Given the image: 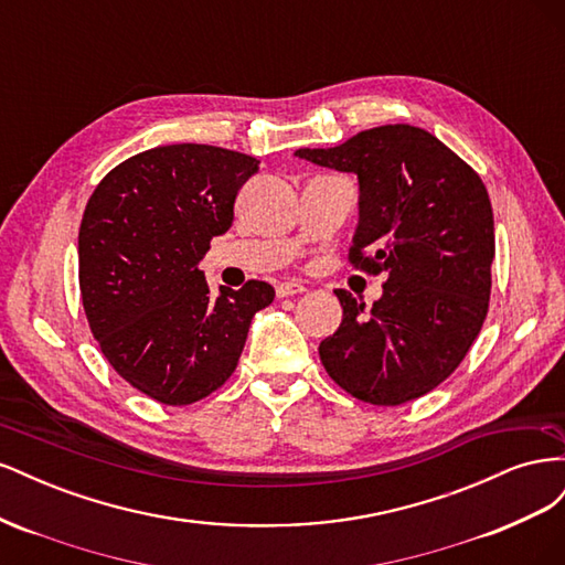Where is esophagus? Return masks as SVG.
Here are the masks:
<instances>
[{
	"mask_svg": "<svg viewBox=\"0 0 565 565\" xmlns=\"http://www.w3.org/2000/svg\"><path fill=\"white\" fill-rule=\"evenodd\" d=\"M306 292V287L301 282H295V280H287V282H280L276 287V295L278 297H295V295H301Z\"/></svg>",
	"mask_w": 565,
	"mask_h": 565,
	"instance_id": "1",
	"label": "esophagus"
}]
</instances>
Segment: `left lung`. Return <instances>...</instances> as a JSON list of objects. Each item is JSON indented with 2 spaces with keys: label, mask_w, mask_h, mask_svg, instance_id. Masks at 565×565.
<instances>
[{
  "label": "left lung",
  "mask_w": 565,
  "mask_h": 565,
  "mask_svg": "<svg viewBox=\"0 0 565 565\" xmlns=\"http://www.w3.org/2000/svg\"><path fill=\"white\" fill-rule=\"evenodd\" d=\"M295 156L358 177L361 224L349 264L386 278L370 309L337 289L344 320L320 341L324 370L363 403L422 398L465 361L488 316L494 224L481 177L409 125Z\"/></svg>",
  "instance_id": "left-lung-1"
}]
</instances>
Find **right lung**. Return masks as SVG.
I'll return each mask as SVG.
<instances>
[{
  "mask_svg": "<svg viewBox=\"0 0 565 565\" xmlns=\"http://www.w3.org/2000/svg\"><path fill=\"white\" fill-rule=\"evenodd\" d=\"M259 160L216 146L139 152L100 179L79 224V292L113 370L162 405L207 398L235 372L249 322L276 297L264 280L210 285L212 237Z\"/></svg>",
  "mask_w": 565,
  "mask_h": 565,
  "instance_id": "1",
  "label": "right lung"
}]
</instances>
